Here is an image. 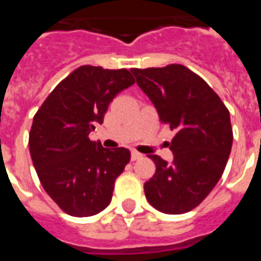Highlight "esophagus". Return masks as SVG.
<instances>
[{"mask_svg": "<svg viewBox=\"0 0 261 261\" xmlns=\"http://www.w3.org/2000/svg\"><path fill=\"white\" fill-rule=\"evenodd\" d=\"M142 158V155L140 152H137V151H133L131 152V161H137V159Z\"/></svg>", "mask_w": 261, "mask_h": 261, "instance_id": "1", "label": "esophagus"}]
</instances>
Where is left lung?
Here are the masks:
<instances>
[{"label":"left lung","mask_w":261,"mask_h":261,"mask_svg":"<svg viewBox=\"0 0 261 261\" xmlns=\"http://www.w3.org/2000/svg\"><path fill=\"white\" fill-rule=\"evenodd\" d=\"M138 86L176 130L170 142L173 164L148 155L156 166L144 185L149 204L165 214L192 211L224 173L232 148L229 110L200 75L181 64L131 68Z\"/></svg>","instance_id":"8db88e82"}]
</instances>
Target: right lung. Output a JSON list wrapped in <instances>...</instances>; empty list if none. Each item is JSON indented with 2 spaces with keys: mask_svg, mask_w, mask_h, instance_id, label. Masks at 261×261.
I'll use <instances>...</instances> for the list:
<instances>
[{
  "mask_svg": "<svg viewBox=\"0 0 261 261\" xmlns=\"http://www.w3.org/2000/svg\"><path fill=\"white\" fill-rule=\"evenodd\" d=\"M136 80L128 69L81 65L56 86L33 117L29 151L43 189L65 214L91 217L108 207L130 162L125 148L89 140L110 102Z\"/></svg>",
  "mask_w": 261,
  "mask_h": 261,
  "instance_id": "1",
  "label": "right lung"
}]
</instances>
